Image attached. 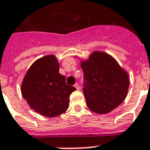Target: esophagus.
Instances as JSON below:
<instances>
[{
  "label": "esophagus",
  "instance_id": "1",
  "mask_svg": "<svg viewBox=\"0 0 150 150\" xmlns=\"http://www.w3.org/2000/svg\"><path fill=\"white\" fill-rule=\"evenodd\" d=\"M75 87L76 88V89H77V90H80V86H79V84H78V83H75Z\"/></svg>",
  "mask_w": 150,
  "mask_h": 150
}]
</instances>
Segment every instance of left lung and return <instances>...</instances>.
<instances>
[{
	"label": "left lung",
	"instance_id": "obj_1",
	"mask_svg": "<svg viewBox=\"0 0 150 150\" xmlns=\"http://www.w3.org/2000/svg\"><path fill=\"white\" fill-rule=\"evenodd\" d=\"M87 107L96 114H108L122 103L129 87V75L117 61L103 51H93L81 60Z\"/></svg>",
	"mask_w": 150,
	"mask_h": 150
}]
</instances>
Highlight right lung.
<instances>
[{
    "label": "right lung",
    "instance_id": "obj_1",
    "mask_svg": "<svg viewBox=\"0 0 150 150\" xmlns=\"http://www.w3.org/2000/svg\"><path fill=\"white\" fill-rule=\"evenodd\" d=\"M75 89L67 85L64 75L59 73L58 61L53 54L34 61L21 86L22 96L30 108L48 117H55L68 110L69 96Z\"/></svg>",
    "mask_w": 150,
    "mask_h": 150
}]
</instances>
